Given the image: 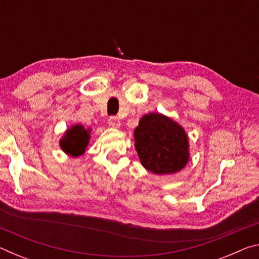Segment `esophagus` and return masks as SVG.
<instances>
[{"label": "esophagus", "mask_w": 259, "mask_h": 259, "mask_svg": "<svg viewBox=\"0 0 259 259\" xmlns=\"http://www.w3.org/2000/svg\"><path fill=\"white\" fill-rule=\"evenodd\" d=\"M108 124L113 126V128H119L121 125V121L117 116H109L108 117Z\"/></svg>", "instance_id": "obj_1"}]
</instances>
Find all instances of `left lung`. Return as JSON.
I'll list each match as a JSON object with an SVG mask.
<instances>
[{
	"mask_svg": "<svg viewBox=\"0 0 259 259\" xmlns=\"http://www.w3.org/2000/svg\"><path fill=\"white\" fill-rule=\"evenodd\" d=\"M135 147L143 166L156 175L181 171L190 160L185 130L160 113L144 115L135 129Z\"/></svg>",
	"mask_w": 259,
	"mask_h": 259,
	"instance_id": "obj_1",
	"label": "left lung"
}]
</instances>
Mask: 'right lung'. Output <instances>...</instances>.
I'll list each match as a JSON object with an SVG mask.
<instances>
[{"label":"right lung","instance_id":"add662e5","mask_svg":"<svg viewBox=\"0 0 259 259\" xmlns=\"http://www.w3.org/2000/svg\"><path fill=\"white\" fill-rule=\"evenodd\" d=\"M90 140V129H84L81 124L72 125L61 137L59 145L66 154L77 157L85 152Z\"/></svg>","mask_w":259,"mask_h":259}]
</instances>
